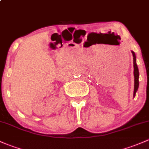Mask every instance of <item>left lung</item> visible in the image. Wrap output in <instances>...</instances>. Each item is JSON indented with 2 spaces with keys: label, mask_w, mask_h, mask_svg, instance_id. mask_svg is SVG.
<instances>
[{
  "label": "left lung",
  "mask_w": 149,
  "mask_h": 149,
  "mask_svg": "<svg viewBox=\"0 0 149 149\" xmlns=\"http://www.w3.org/2000/svg\"><path fill=\"white\" fill-rule=\"evenodd\" d=\"M133 57H134V97H135L136 92H137L139 85V72L138 70V67H137L136 62V55L134 52H132Z\"/></svg>",
  "instance_id": "obj_1"
}]
</instances>
